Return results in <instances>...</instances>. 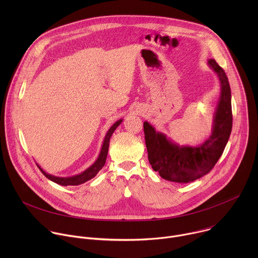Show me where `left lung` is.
<instances>
[{
    "mask_svg": "<svg viewBox=\"0 0 258 258\" xmlns=\"http://www.w3.org/2000/svg\"><path fill=\"white\" fill-rule=\"evenodd\" d=\"M208 65L219 79L220 96L213 116L212 133L204 143L196 147L179 146L156 132L149 122H144L149 162L166 180L190 182L207 174L222 156L229 141L233 125L229 80L214 59H209Z\"/></svg>",
    "mask_w": 258,
    "mask_h": 258,
    "instance_id": "1",
    "label": "left lung"
}]
</instances>
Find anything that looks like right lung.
<instances>
[{"instance_id": "right-lung-1", "label": "right lung", "mask_w": 258, "mask_h": 258, "mask_svg": "<svg viewBox=\"0 0 258 258\" xmlns=\"http://www.w3.org/2000/svg\"><path fill=\"white\" fill-rule=\"evenodd\" d=\"M122 119H119L118 121H116L111 127L109 128V131L107 132L103 145H102V149L101 152L99 154L98 159L94 162L93 165H91L88 169H86L85 171H83L80 174H77L75 176H69V177H59V176H55L52 174H49L47 172H45V170H43V168H41L40 165H38V167L40 168V170L43 172V174L49 178L50 180L58 183V185L61 186H78L81 185V183H84L86 181H88L89 179L93 178L101 169L102 167L105 165L106 162V158H107V154H108V148H109V142H110V138H111L113 132L116 130V127L121 123Z\"/></svg>"}]
</instances>
